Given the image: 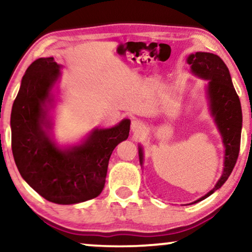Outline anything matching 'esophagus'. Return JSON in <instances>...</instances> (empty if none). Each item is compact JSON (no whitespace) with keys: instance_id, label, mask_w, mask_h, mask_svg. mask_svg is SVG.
Masks as SVG:
<instances>
[{"instance_id":"obj_1","label":"esophagus","mask_w":252,"mask_h":252,"mask_svg":"<svg viewBox=\"0 0 252 252\" xmlns=\"http://www.w3.org/2000/svg\"><path fill=\"white\" fill-rule=\"evenodd\" d=\"M142 129H143V124L137 119L133 120L132 125H130V130H132L134 134H137V133H140Z\"/></svg>"}]
</instances>
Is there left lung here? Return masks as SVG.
Segmentation results:
<instances>
[{
	"label": "left lung",
	"instance_id": "8db88e82",
	"mask_svg": "<svg viewBox=\"0 0 252 252\" xmlns=\"http://www.w3.org/2000/svg\"><path fill=\"white\" fill-rule=\"evenodd\" d=\"M187 63L190 65V72L196 77L206 80V97L209 102V109L215 124L217 125L222 144L225 147L223 157V170L221 177L215 187L208 194L196 199L195 203L201 202L217 189L225 184L235 166L240 153L241 129H242V109L240 98L234 88L228 67L219 56L211 53L190 54L187 57ZM143 148L139 146V158L141 166L143 165Z\"/></svg>",
	"mask_w": 252,
	"mask_h": 252
}]
</instances>
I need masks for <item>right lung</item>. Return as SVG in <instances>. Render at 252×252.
Wrapping results in <instances>:
<instances>
[{
    "instance_id": "add662e5",
    "label": "right lung",
    "mask_w": 252,
    "mask_h": 252,
    "mask_svg": "<svg viewBox=\"0 0 252 252\" xmlns=\"http://www.w3.org/2000/svg\"><path fill=\"white\" fill-rule=\"evenodd\" d=\"M61 68L54 57L30 65L13 102L10 126L13 158L24 180L47 201L68 205L101 194L110 156L128 137L130 120L94 128L73 146H58L51 132L50 110Z\"/></svg>"
}]
</instances>
